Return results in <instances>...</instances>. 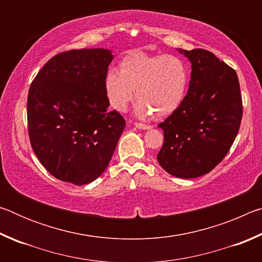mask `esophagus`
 Instances as JSON below:
<instances>
[{"instance_id": "esophagus-1", "label": "esophagus", "mask_w": 262, "mask_h": 262, "mask_svg": "<svg viewBox=\"0 0 262 262\" xmlns=\"http://www.w3.org/2000/svg\"><path fill=\"white\" fill-rule=\"evenodd\" d=\"M134 126L136 128H139V129H143V130H147V129H150V128H151V126L144 125V123H140V122H135Z\"/></svg>"}]
</instances>
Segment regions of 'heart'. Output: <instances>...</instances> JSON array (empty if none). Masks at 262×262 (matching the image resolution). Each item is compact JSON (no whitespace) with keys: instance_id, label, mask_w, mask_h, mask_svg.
<instances>
[{"instance_id":"heart-1","label":"heart","mask_w":262,"mask_h":262,"mask_svg":"<svg viewBox=\"0 0 262 262\" xmlns=\"http://www.w3.org/2000/svg\"><path fill=\"white\" fill-rule=\"evenodd\" d=\"M188 83L189 68L181 57L134 51L122 57L120 70H107L104 90L114 110L123 112L136 97L137 117L155 113L163 118L174 113L184 103Z\"/></svg>"}]
</instances>
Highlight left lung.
<instances>
[{
	"label": "left lung",
	"instance_id": "8db88e82",
	"mask_svg": "<svg viewBox=\"0 0 262 262\" xmlns=\"http://www.w3.org/2000/svg\"><path fill=\"white\" fill-rule=\"evenodd\" d=\"M192 63L180 107L159 123L164 143L158 163L178 178H198L223 161L238 134L243 101L238 76L206 50H179Z\"/></svg>",
	"mask_w": 262,
	"mask_h": 262
}]
</instances>
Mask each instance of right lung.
Masks as SVG:
<instances>
[{
    "label": "right lung",
    "instance_id": "add662e5",
    "mask_svg": "<svg viewBox=\"0 0 262 262\" xmlns=\"http://www.w3.org/2000/svg\"><path fill=\"white\" fill-rule=\"evenodd\" d=\"M113 60L105 48L60 53L31 84V147L56 179L74 185L96 180L107 167L126 121L110 111L104 78Z\"/></svg>",
    "mask_w": 262,
    "mask_h": 262
}]
</instances>
